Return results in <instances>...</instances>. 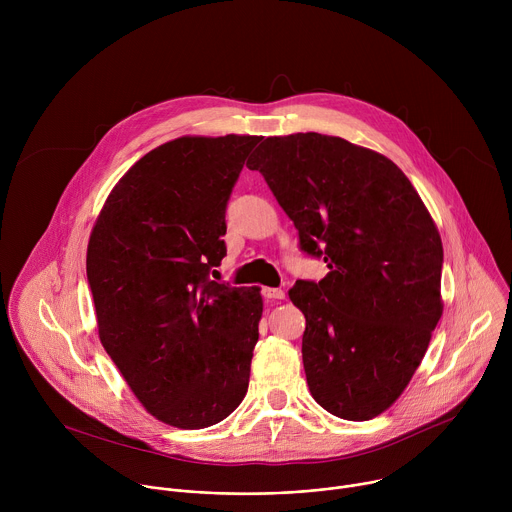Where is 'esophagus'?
<instances>
[{
	"label": "esophagus",
	"instance_id": "obj_1",
	"mask_svg": "<svg viewBox=\"0 0 512 512\" xmlns=\"http://www.w3.org/2000/svg\"><path fill=\"white\" fill-rule=\"evenodd\" d=\"M261 294L265 300H283L285 298V291L277 289V287H263Z\"/></svg>",
	"mask_w": 512,
	"mask_h": 512
}]
</instances>
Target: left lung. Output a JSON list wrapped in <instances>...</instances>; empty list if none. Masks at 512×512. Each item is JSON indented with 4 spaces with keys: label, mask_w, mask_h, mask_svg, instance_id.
<instances>
[{
    "label": "left lung",
    "mask_w": 512,
    "mask_h": 512,
    "mask_svg": "<svg viewBox=\"0 0 512 512\" xmlns=\"http://www.w3.org/2000/svg\"><path fill=\"white\" fill-rule=\"evenodd\" d=\"M247 166L294 221L302 251L330 269L289 289L306 316L312 397L340 419L381 415L444 312V247L429 210L389 158L334 135L267 137Z\"/></svg>",
    "instance_id": "1"
}]
</instances>
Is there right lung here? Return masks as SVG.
<instances>
[{"label": "right lung", "mask_w": 512, "mask_h": 512, "mask_svg": "<svg viewBox=\"0 0 512 512\" xmlns=\"http://www.w3.org/2000/svg\"><path fill=\"white\" fill-rule=\"evenodd\" d=\"M259 135H184L137 160L87 249L99 338L156 419L202 429L245 399L259 287L208 279L227 255L225 210Z\"/></svg>", "instance_id": "obj_1"}]
</instances>
